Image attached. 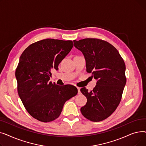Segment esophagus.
Listing matches in <instances>:
<instances>
[{
	"label": "esophagus",
	"mask_w": 146,
	"mask_h": 146,
	"mask_svg": "<svg viewBox=\"0 0 146 146\" xmlns=\"http://www.w3.org/2000/svg\"><path fill=\"white\" fill-rule=\"evenodd\" d=\"M77 89H78V95H80V94H81V92H80V88L79 87H77Z\"/></svg>",
	"instance_id": "1"
}]
</instances>
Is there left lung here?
<instances>
[{
	"label": "left lung",
	"instance_id": "8db88e82",
	"mask_svg": "<svg viewBox=\"0 0 146 146\" xmlns=\"http://www.w3.org/2000/svg\"><path fill=\"white\" fill-rule=\"evenodd\" d=\"M73 41L85 56L86 72L98 80L92 90L81 88L87 103L80 111L91 121H101L109 117L121 102L127 81L124 61L118 50L104 40L85 38Z\"/></svg>",
	"mask_w": 146,
	"mask_h": 146
}]
</instances>
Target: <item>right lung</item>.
I'll list each match as a JSON object with an SVG mask.
<instances>
[{"label": "right lung", "instance_id": "add662e5", "mask_svg": "<svg viewBox=\"0 0 146 146\" xmlns=\"http://www.w3.org/2000/svg\"><path fill=\"white\" fill-rule=\"evenodd\" d=\"M73 47L72 41L47 38L29 45L16 68L18 95L27 112L35 119L48 122L57 118L65 102L78 94L76 86L49 82L51 70Z\"/></svg>", "mask_w": 146, "mask_h": 146}]
</instances>
